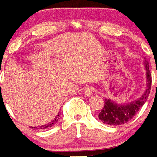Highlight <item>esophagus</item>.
I'll return each mask as SVG.
<instances>
[{"label":"esophagus","mask_w":157,"mask_h":157,"mask_svg":"<svg viewBox=\"0 0 157 157\" xmlns=\"http://www.w3.org/2000/svg\"><path fill=\"white\" fill-rule=\"evenodd\" d=\"M84 94H85V95L90 96L93 94V92H94V88H93V87H91V86H86V87H84Z\"/></svg>","instance_id":"1"}]
</instances>
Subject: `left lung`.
<instances>
[{"label": "left lung", "mask_w": 157, "mask_h": 157, "mask_svg": "<svg viewBox=\"0 0 157 157\" xmlns=\"http://www.w3.org/2000/svg\"><path fill=\"white\" fill-rule=\"evenodd\" d=\"M144 64L146 69L147 76V88L145 90V92L139 99L124 105H117L110 99L105 98L104 106L101 109V112L98 113V118L104 124L114 126L124 124L132 119L134 116L143 106L144 103L149 97L152 86V75L149 72V63L146 58H145Z\"/></svg>", "instance_id": "left-lung-1"}]
</instances>
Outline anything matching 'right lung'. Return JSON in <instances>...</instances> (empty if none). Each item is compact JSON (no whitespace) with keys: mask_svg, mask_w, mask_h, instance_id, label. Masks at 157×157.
Returning <instances> with one entry per match:
<instances>
[{"mask_svg":"<svg viewBox=\"0 0 157 157\" xmlns=\"http://www.w3.org/2000/svg\"><path fill=\"white\" fill-rule=\"evenodd\" d=\"M60 113H59V114L56 116V118H55V119L53 120L52 122L48 123V124H45V125H42V126L38 127L37 128L38 129H47V128H51V127L54 126L55 124H57L58 121L59 120V116H60Z\"/></svg>","mask_w":157,"mask_h":157,"instance_id":"add662e5","label":"right lung"}]
</instances>
